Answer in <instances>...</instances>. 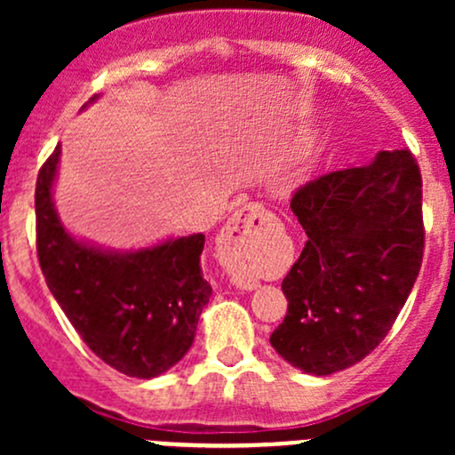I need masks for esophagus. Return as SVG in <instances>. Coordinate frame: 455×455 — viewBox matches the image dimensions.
Returning a JSON list of instances; mask_svg holds the SVG:
<instances>
[{
  "label": "esophagus",
  "instance_id": "34e87169",
  "mask_svg": "<svg viewBox=\"0 0 455 455\" xmlns=\"http://www.w3.org/2000/svg\"><path fill=\"white\" fill-rule=\"evenodd\" d=\"M273 215L264 209L261 204H246L242 209H237L235 213L228 218V222L224 224L222 237H220V253H222L224 264L231 270L246 268L251 255H253V244L255 237L264 231L266 224L270 222ZM235 283L246 291H253L255 282L249 277H235Z\"/></svg>",
  "mask_w": 455,
  "mask_h": 455
}]
</instances>
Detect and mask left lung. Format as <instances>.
Segmentation results:
<instances>
[{
  "label": "left lung",
  "mask_w": 455,
  "mask_h": 455,
  "mask_svg": "<svg viewBox=\"0 0 455 455\" xmlns=\"http://www.w3.org/2000/svg\"><path fill=\"white\" fill-rule=\"evenodd\" d=\"M292 213L306 246L282 291L288 313L270 334L283 361L328 376L359 363L405 306L425 249L423 180L410 149L299 187Z\"/></svg>",
  "instance_id": "1"
}]
</instances>
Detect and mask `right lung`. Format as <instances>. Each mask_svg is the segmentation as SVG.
<instances>
[{
    "label": "right lung",
    "mask_w": 455,
    "mask_h": 455,
    "mask_svg": "<svg viewBox=\"0 0 455 455\" xmlns=\"http://www.w3.org/2000/svg\"><path fill=\"white\" fill-rule=\"evenodd\" d=\"M59 154L57 145L35 189L36 255L45 283L99 359L134 379H154L187 355L209 304L211 283L200 266L204 235L125 253L75 240L52 202Z\"/></svg>",
    "instance_id": "obj_1"
}]
</instances>
